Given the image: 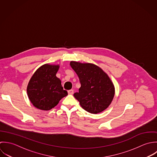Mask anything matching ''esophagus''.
<instances>
[{"instance_id":"1","label":"esophagus","mask_w":157,"mask_h":157,"mask_svg":"<svg viewBox=\"0 0 157 157\" xmlns=\"http://www.w3.org/2000/svg\"><path fill=\"white\" fill-rule=\"evenodd\" d=\"M68 93L69 94H73L74 93V91H73V90H70L68 91Z\"/></svg>"}]
</instances>
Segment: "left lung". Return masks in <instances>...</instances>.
<instances>
[{
  "label": "left lung",
  "instance_id": "8db88e82",
  "mask_svg": "<svg viewBox=\"0 0 157 157\" xmlns=\"http://www.w3.org/2000/svg\"><path fill=\"white\" fill-rule=\"evenodd\" d=\"M71 68L81 83L75 98L87 112L96 114L106 109L115 94V88L108 75L99 67L90 63L71 61Z\"/></svg>",
  "mask_w": 157,
  "mask_h": 157
}]
</instances>
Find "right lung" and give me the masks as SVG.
<instances>
[{"label": "right lung", "mask_w": 157, "mask_h": 157, "mask_svg": "<svg viewBox=\"0 0 157 157\" xmlns=\"http://www.w3.org/2000/svg\"><path fill=\"white\" fill-rule=\"evenodd\" d=\"M58 65L45 64L34 73L27 87L28 96L36 108L49 110L55 107L68 93L56 76Z\"/></svg>", "instance_id": "right-lung-1"}]
</instances>
